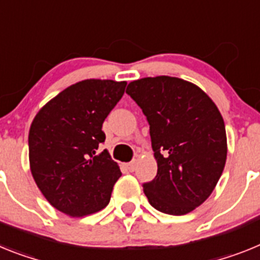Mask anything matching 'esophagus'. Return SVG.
I'll use <instances>...</instances> for the list:
<instances>
[{"instance_id":"esophagus-1","label":"esophagus","mask_w":260,"mask_h":260,"mask_svg":"<svg viewBox=\"0 0 260 260\" xmlns=\"http://www.w3.org/2000/svg\"><path fill=\"white\" fill-rule=\"evenodd\" d=\"M125 168H127L128 171L132 173V171H135V169H136V162H129V164L125 165Z\"/></svg>"}]
</instances>
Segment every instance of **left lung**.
Segmentation results:
<instances>
[{"label": "left lung", "instance_id": "obj_1", "mask_svg": "<svg viewBox=\"0 0 260 260\" xmlns=\"http://www.w3.org/2000/svg\"><path fill=\"white\" fill-rule=\"evenodd\" d=\"M127 94L148 119L157 175L144 193L157 211L192 212L224 171L228 144L217 106L199 86L169 76L132 81Z\"/></svg>", "mask_w": 260, "mask_h": 260}]
</instances>
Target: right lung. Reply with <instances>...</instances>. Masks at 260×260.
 <instances>
[{
    "label": "right lung",
    "instance_id": "right-lung-1",
    "mask_svg": "<svg viewBox=\"0 0 260 260\" xmlns=\"http://www.w3.org/2000/svg\"><path fill=\"white\" fill-rule=\"evenodd\" d=\"M125 81L83 80L43 106L28 132V158L36 186L52 207L83 217L110 203L121 171L107 150L102 124L121 99Z\"/></svg>",
    "mask_w": 260,
    "mask_h": 260
}]
</instances>
